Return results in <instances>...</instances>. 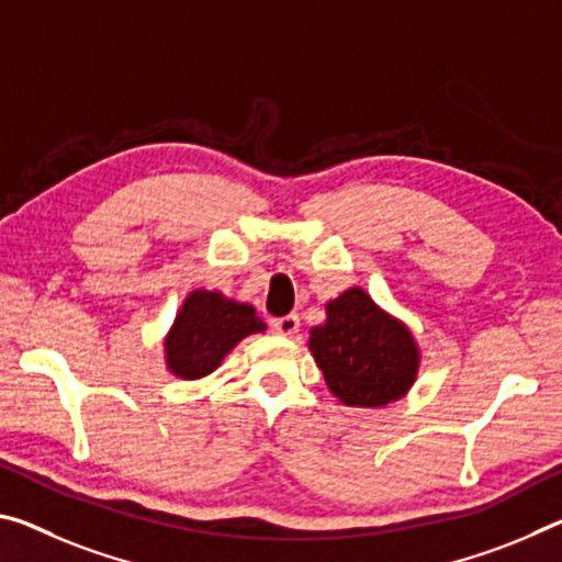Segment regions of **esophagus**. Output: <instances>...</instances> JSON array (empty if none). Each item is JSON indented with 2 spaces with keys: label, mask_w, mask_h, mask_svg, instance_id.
I'll return each mask as SVG.
<instances>
[{
  "label": "esophagus",
  "mask_w": 562,
  "mask_h": 562,
  "mask_svg": "<svg viewBox=\"0 0 562 562\" xmlns=\"http://www.w3.org/2000/svg\"><path fill=\"white\" fill-rule=\"evenodd\" d=\"M272 329L280 335H295L300 329V317L297 315H284V317H274L272 319Z\"/></svg>",
  "instance_id": "1"
}]
</instances>
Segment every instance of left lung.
Listing matches in <instances>:
<instances>
[{
	"mask_svg": "<svg viewBox=\"0 0 562 562\" xmlns=\"http://www.w3.org/2000/svg\"><path fill=\"white\" fill-rule=\"evenodd\" d=\"M310 350L327 387L345 405L380 407L403 397L417 372L413 335L387 317L360 288L327 305V323L313 329Z\"/></svg>",
	"mask_w": 562,
	"mask_h": 562,
	"instance_id": "1",
	"label": "left lung"
}]
</instances>
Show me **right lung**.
Masks as SVG:
<instances>
[{
  "mask_svg": "<svg viewBox=\"0 0 562 562\" xmlns=\"http://www.w3.org/2000/svg\"><path fill=\"white\" fill-rule=\"evenodd\" d=\"M262 329L255 307L225 300L220 292L194 290L165 340L169 370L187 380L210 375L243 337Z\"/></svg>",
  "mask_w": 562,
  "mask_h": 562,
  "instance_id": "add662e5",
  "label": "right lung"
}]
</instances>
